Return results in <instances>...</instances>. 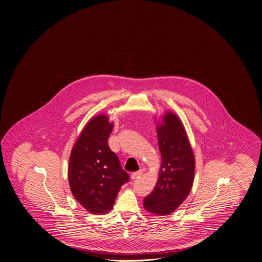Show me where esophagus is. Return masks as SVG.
Listing matches in <instances>:
<instances>
[{"instance_id": "esophagus-1", "label": "esophagus", "mask_w": 262, "mask_h": 262, "mask_svg": "<svg viewBox=\"0 0 262 262\" xmlns=\"http://www.w3.org/2000/svg\"><path fill=\"white\" fill-rule=\"evenodd\" d=\"M142 170H140V171L134 172V173H132V174H131V179H132V180L138 179V178H140V177H141V176H142Z\"/></svg>"}]
</instances>
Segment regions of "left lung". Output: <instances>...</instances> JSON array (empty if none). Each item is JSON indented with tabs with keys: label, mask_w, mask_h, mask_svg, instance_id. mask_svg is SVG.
Segmentation results:
<instances>
[{
	"label": "left lung",
	"mask_w": 262,
	"mask_h": 262,
	"mask_svg": "<svg viewBox=\"0 0 262 262\" xmlns=\"http://www.w3.org/2000/svg\"><path fill=\"white\" fill-rule=\"evenodd\" d=\"M155 120L162 162L156 186L144 198L143 207L151 213L168 215L191 190L195 158L187 131L175 113L165 111Z\"/></svg>",
	"instance_id": "obj_1"
}]
</instances>
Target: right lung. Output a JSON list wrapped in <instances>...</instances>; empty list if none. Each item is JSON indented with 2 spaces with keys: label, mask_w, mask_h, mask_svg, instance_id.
Listing matches in <instances>:
<instances>
[{
  "label": "right lung",
  "mask_w": 262,
  "mask_h": 262,
  "mask_svg": "<svg viewBox=\"0 0 262 262\" xmlns=\"http://www.w3.org/2000/svg\"><path fill=\"white\" fill-rule=\"evenodd\" d=\"M113 128L114 122L106 114L95 116L83 128L70 155V189L92 214L108 213L120 187L129 181L119 158L108 146Z\"/></svg>",
  "instance_id": "add662e5"
}]
</instances>
